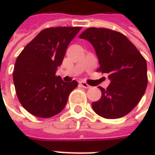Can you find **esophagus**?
<instances>
[{
  "label": "esophagus",
  "instance_id": "34e87169",
  "mask_svg": "<svg viewBox=\"0 0 155 155\" xmlns=\"http://www.w3.org/2000/svg\"><path fill=\"white\" fill-rule=\"evenodd\" d=\"M80 85L84 88H91V86H89L87 83L85 82V81H81V82H80Z\"/></svg>",
  "mask_w": 155,
  "mask_h": 155
}]
</instances>
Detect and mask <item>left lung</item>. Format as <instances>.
I'll use <instances>...</instances> for the list:
<instances>
[{
  "label": "left lung",
  "instance_id": "8db88e82",
  "mask_svg": "<svg viewBox=\"0 0 155 155\" xmlns=\"http://www.w3.org/2000/svg\"><path fill=\"white\" fill-rule=\"evenodd\" d=\"M89 41L96 51L100 67L110 83L101 87V98L92 103L100 117L114 119L130 113L145 94L147 85V61L123 33L105 28L90 27L80 35Z\"/></svg>",
  "mask_w": 155,
  "mask_h": 155
}]
</instances>
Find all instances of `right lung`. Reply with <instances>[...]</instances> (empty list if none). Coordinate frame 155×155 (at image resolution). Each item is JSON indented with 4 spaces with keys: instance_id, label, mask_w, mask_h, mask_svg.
Masks as SVG:
<instances>
[{
    "instance_id": "add662e5",
    "label": "right lung",
    "mask_w": 155,
    "mask_h": 155,
    "mask_svg": "<svg viewBox=\"0 0 155 155\" xmlns=\"http://www.w3.org/2000/svg\"><path fill=\"white\" fill-rule=\"evenodd\" d=\"M81 29V26L46 28L17 57L13 73L15 91L20 104L31 114L46 118L64 109L78 82H64L56 72L68 45Z\"/></svg>"
}]
</instances>
